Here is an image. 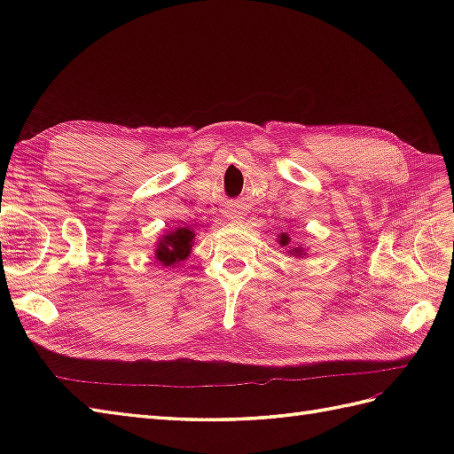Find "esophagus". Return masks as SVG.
<instances>
[{"instance_id":"1","label":"esophagus","mask_w":454,"mask_h":454,"mask_svg":"<svg viewBox=\"0 0 454 454\" xmlns=\"http://www.w3.org/2000/svg\"><path fill=\"white\" fill-rule=\"evenodd\" d=\"M238 215H242V212H238V210H234V208L228 210V216H230V218H239Z\"/></svg>"}]
</instances>
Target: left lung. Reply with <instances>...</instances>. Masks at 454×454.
I'll use <instances>...</instances> for the list:
<instances>
[{"label":"left lung","mask_w":454,"mask_h":454,"mask_svg":"<svg viewBox=\"0 0 454 454\" xmlns=\"http://www.w3.org/2000/svg\"><path fill=\"white\" fill-rule=\"evenodd\" d=\"M288 242H291V239H288V236L281 234V246L285 247V246H288ZM293 254H301V247H298V249L294 247V249H293Z\"/></svg>","instance_id":"8db88e82"}]
</instances>
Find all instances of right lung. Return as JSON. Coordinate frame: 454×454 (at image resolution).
Here are the masks:
<instances>
[{
    "mask_svg": "<svg viewBox=\"0 0 454 454\" xmlns=\"http://www.w3.org/2000/svg\"><path fill=\"white\" fill-rule=\"evenodd\" d=\"M192 238H195V232H191L189 228L173 230V232H169L168 236H163L160 239L158 249H156V259L163 265H169V267L185 262L191 252Z\"/></svg>",
    "mask_w": 454,
    "mask_h": 454,
    "instance_id": "right-lung-1",
    "label": "right lung"
}]
</instances>
